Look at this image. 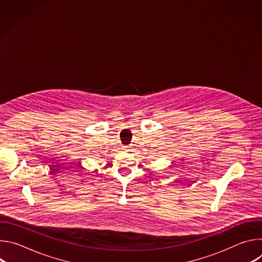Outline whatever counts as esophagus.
Here are the masks:
<instances>
[{
	"instance_id": "obj_1",
	"label": "esophagus",
	"mask_w": 262,
	"mask_h": 262,
	"mask_svg": "<svg viewBox=\"0 0 262 262\" xmlns=\"http://www.w3.org/2000/svg\"><path fill=\"white\" fill-rule=\"evenodd\" d=\"M125 150H127V147H125Z\"/></svg>"
}]
</instances>
